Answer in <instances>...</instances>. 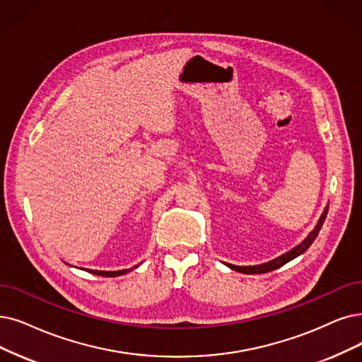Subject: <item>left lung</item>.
<instances>
[{"label": "left lung", "mask_w": 362, "mask_h": 362, "mask_svg": "<svg viewBox=\"0 0 362 362\" xmlns=\"http://www.w3.org/2000/svg\"><path fill=\"white\" fill-rule=\"evenodd\" d=\"M327 212H328V206L325 208V211L322 212L320 221H317L316 227L310 231V235L303 240L300 245H297L296 248H293L290 252H286L278 258L272 259V262L269 263H264V264H259V266H235V264H227L230 269H233L236 272H240V273H247V274H254V273H267V272H272V270H276L279 267H282L284 264H286L288 262H291V259H294L296 257H298L300 254H303L305 251H308V248L310 247V245L313 243V240L316 239L317 233H320V230L325 221V216H327Z\"/></svg>", "instance_id": "1"}]
</instances>
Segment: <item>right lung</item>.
<instances>
[{"instance_id": "add662e5", "label": "right lung", "mask_w": 362, "mask_h": 362, "mask_svg": "<svg viewBox=\"0 0 362 362\" xmlns=\"http://www.w3.org/2000/svg\"><path fill=\"white\" fill-rule=\"evenodd\" d=\"M132 269H124V270H119V272H103V270H88L93 274H98V276H105V278H114V276H122V274L131 272Z\"/></svg>"}]
</instances>
